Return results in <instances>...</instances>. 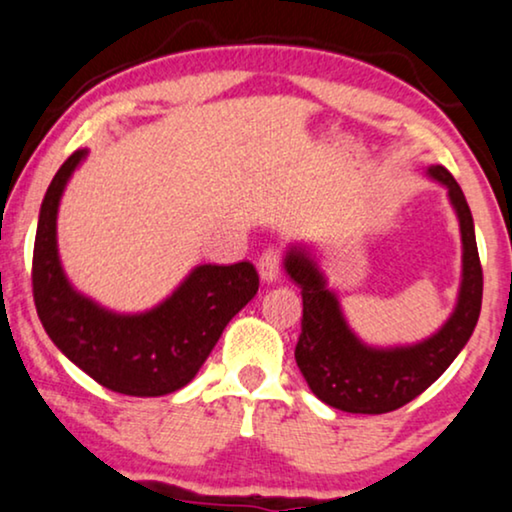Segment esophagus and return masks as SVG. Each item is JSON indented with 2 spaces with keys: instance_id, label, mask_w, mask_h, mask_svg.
<instances>
[{
  "instance_id": "obj_1",
  "label": "esophagus",
  "mask_w": 512,
  "mask_h": 512,
  "mask_svg": "<svg viewBox=\"0 0 512 512\" xmlns=\"http://www.w3.org/2000/svg\"><path fill=\"white\" fill-rule=\"evenodd\" d=\"M257 269H260V278L264 283H276L281 278V252L276 248L264 250Z\"/></svg>"
}]
</instances>
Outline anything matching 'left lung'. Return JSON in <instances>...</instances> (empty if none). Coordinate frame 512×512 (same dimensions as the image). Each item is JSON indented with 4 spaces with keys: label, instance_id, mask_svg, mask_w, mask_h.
<instances>
[{
    "label": "left lung",
    "instance_id": "1",
    "mask_svg": "<svg viewBox=\"0 0 512 512\" xmlns=\"http://www.w3.org/2000/svg\"><path fill=\"white\" fill-rule=\"evenodd\" d=\"M425 174L449 193L463 243L461 288L456 307L430 338L397 347L366 345L349 328L338 295L328 288L312 245H288L283 269L302 290V333L295 361L309 390L323 404L347 413H387L409 404L451 366L468 345L482 309V267L475 224L458 181L442 165Z\"/></svg>",
    "mask_w": 512,
    "mask_h": 512
}]
</instances>
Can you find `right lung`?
Instances as JSON below:
<instances>
[{"instance_id":"right-lung-1","label":"right lung","mask_w":512,"mask_h":512,"mask_svg":"<svg viewBox=\"0 0 512 512\" xmlns=\"http://www.w3.org/2000/svg\"><path fill=\"white\" fill-rule=\"evenodd\" d=\"M87 158L77 148L42 200L32 252V295L51 342L89 378L129 397H163L189 385L222 331L255 297L260 276L250 262L198 264L153 309L118 314L77 293L61 267L56 219L70 177Z\"/></svg>"}]
</instances>
